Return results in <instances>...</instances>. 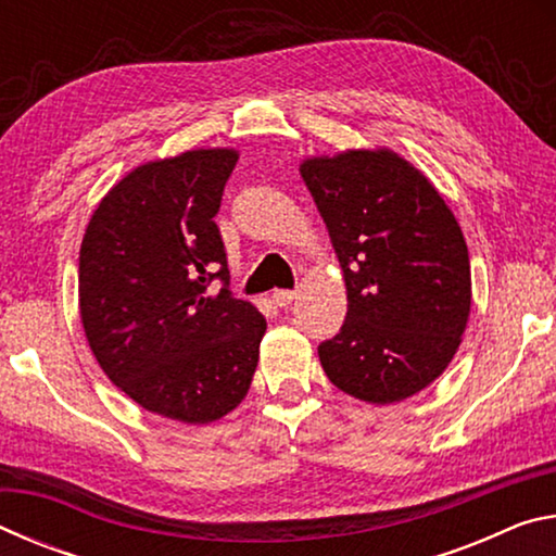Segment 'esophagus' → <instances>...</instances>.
<instances>
[{
    "label": "esophagus",
    "instance_id": "1",
    "mask_svg": "<svg viewBox=\"0 0 556 556\" xmlns=\"http://www.w3.org/2000/svg\"><path fill=\"white\" fill-rule=\"evenodd\" d=\"M296 294L291 289H275V294H271V301H275L277 306H289L291 299H294Z\"/></svg>",
    "mask_w": 556,
    "mask_h": 556
}]
</instances>
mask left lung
<instances>
[{"instance_id":"8db88e82","label":"left lung","mask_w":556,"mask_h":556,"mask_svg":"<svg viewBox=\"0 0 556 556\" xmlns=\"http://www.w3.org/2000/svg\"><path fill=\"white\" fill-rule=\"evenodd\" d=\"M301 176L341 262L348 314L318 345L338 390L407 400L454 357L470 312L468 248L454 213L397 154L308 159Z\"/></svg>"}]
</instances>
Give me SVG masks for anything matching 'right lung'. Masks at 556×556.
Here are the masks:
<instances>
[{
	"label": "right lung",
	"instance_id": "add662e5",
	"mask_svg": "<svg viewBox=\"0 0 556 556\" xmlns=\"http://www.w3.org/2000/svg\"><path fill=\"white\" fill-rule=\"evenodd\" d=\"M235 164L230 149H199L135 168L80 248V318L100 368L144 409L186 425L238 407L267 328L232 296L213 220Z\"/></svg>",
	"mask_w": 556,
	"mask_h": 556
}]
</instances>
